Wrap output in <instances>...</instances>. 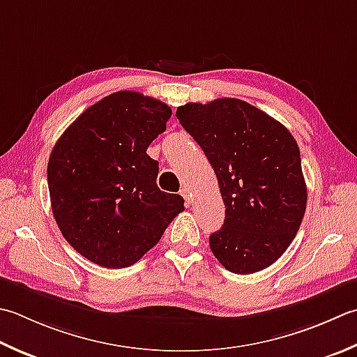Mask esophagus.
<instances>
[{
  "label": "esophagus",
  "instance_id": "esophagus-1",
  "mask_svg": "<svg viewBox=\"0 0 357 357\" xmlns=\"http://www.w3.org/2000/svg\"><path fill=\"white\" fill-rule=\"evenodd\" d=\"M181 195H183V198L185 199V204H187V206L190 204V201H192V195H190V192H188V188H187V187H184L183 190H181Z\"/></svg>",
  "mask_w": 357,
  "mask_h": 357
}]
</instances>
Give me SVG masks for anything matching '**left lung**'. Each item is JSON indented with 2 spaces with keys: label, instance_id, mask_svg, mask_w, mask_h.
I'll list each match as a JSON object with an SVG mask.
<instances>
[{
  "label": "left lung",
  "instance_id": "8db88e82",
  "mask_svg": "<svg viewBox=\"0 0 357 357\" xmlns=\"http://www.w3.org/2000/svg\"><path fill=\"white\" fill-rule=\"evenodd\" d=\"M176 117L207 156L226 206L225 225L208 238L213 255L234 274L271 266L294 240L308 198L296 139L230 97L185 103Z\"/></svg>",
  "mask_w": 357,
  "mask_h": 357
}]
</instances>
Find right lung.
Returning <instances> with one entry per match:
<instances>
[{
  "mask_svg": "<svg viewBox=\"0 0 357 357\" xmlns=\"http://www.w3.org/2000/svg\"><path fill=\"white\" fill-rule=\"evenodd\" d=\"M170 116L160 100L117 91L83 111L54 145L47 162L54 218L89 261L131 266L184 211L181 195L159 190L158 160L146 155Z\"/></svg>",
  "mask_w": 357,
  "mask_h": 357,
  "instance_id": "right-lung-1",
  "label": "right lung"
}]
</instances>
